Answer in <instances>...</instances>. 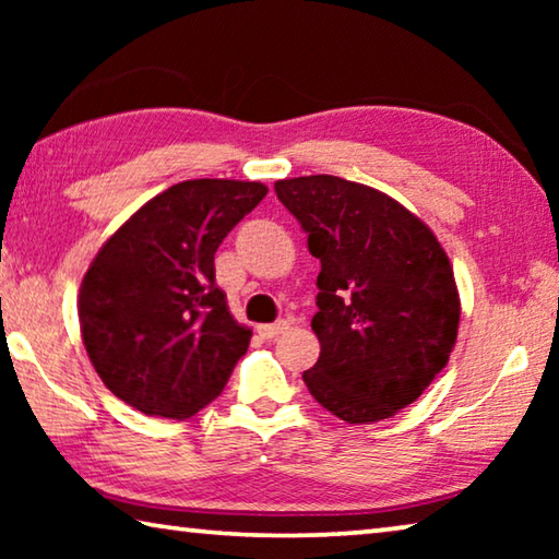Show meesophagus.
<instances>
[{
	"mask_svg": "<svg viewBox=\"0 0 559 559\" xmlns=\"http://www.w3.org/2000/svg\"><path fill=\"white\" fill-rule=\"evenodd\" d=\"M288 328H290L288 320H276V323H271V325H259V335L266 340H273L283 333H288Z\"/></svg>",
	"mask_w": 559,
	"mask_h": 559,
	"instance_id": "esophagus-1",
	"label": "esophagus"
}]
</instances>
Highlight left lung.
Wrapping results in <instances>:
<instances>
[{
  "label": "left lung",
  "mask_w": 559,
  "mask_h": 559,
  "mask_svg": "<svg viewBox=\"0 0 559 559\" xmlns=\"http://www.w3.org/2000/svg\"><path fill=\"white\" fill-rule=\"evenodd\" d=\"M276 194L320 261V357L302 382L347 424L390 419L449 362L461 300L451 261L419 216L333 175L278 179Z\"/></svg>",
  "instance_id": "obj_1"
}]
</instances>
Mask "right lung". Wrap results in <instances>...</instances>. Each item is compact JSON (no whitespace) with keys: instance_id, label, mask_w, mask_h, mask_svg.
Wrapping results in <instances>:
<instances>
[{"instance_id":"1","label":"right lung","mask_w":559,"mask_h":559,"mask_svg":"<svg viewBox=\"0 0 559 559\" xmlns=\"http://www.w3.org/2000/svg\"><path fill=\"white\" fill-rule=\"evenodd\" d=\"M266 192L239 179L173 185L91 261L79 293L83 345L103 384L132 409L189 419L229 382L251 330L229 313L214 253Z\"/></svg>"}]
</instances>
